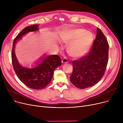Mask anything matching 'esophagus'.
Returning a JSON list of instances; mask_svg holds the SVG:
<instances>
[{
    "instance_id": "esophagus-1",
    "label": "esophagus",
    "mask_w": 123,
    "mask_h": 123,
    "mask_svg": "<svg viewBox=\"0 0 123 123\" xmlns=\"http://www.w3.org/2000/svg\"><path fill=\"white\" fill-rule=\"evenodd\" d=\"M68 62V60L67 59V58L66 57H64L63 59L62 60V64H65V63H67Z\"/></svg>"
}]
</instances>
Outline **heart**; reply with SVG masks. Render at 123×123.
Masks as SVG:
<instances>
[{"label":"heart","mask_w":123,"mask_h":123,"mask_svg":"<svg viewBox=\"0 0 123 123\" xmlns=\"http://www.w3.org/2000/svg\"><path fill=\"white\" fill-rule=\"evenodd\" d=\"M62 41L65 44H70L68 51L71 55L81 58L89 52L94 41V36L92 32L83 29H68Z\"/></svg>","instance_id":"obj_1"}]
</instances>
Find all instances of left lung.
Instances as JSON below:
<instances>
[{
	"mask_svg": "<svg viewBox=\"0 0 123 123\" xmlns=\"http://www.w3.org/2000/svg\"><path fill=\"white\" fill-rule=\"evenodd\" d=\"M109 44L102 31L97 28L91 50L79 60L73 61L70 81L77 88L84 89L98 83L104 76L108 61Z\"/></svg>",
	"mask_w": 123,
	"mask_h": 123,
	"instance_id": "left-lung-1",
	"label": "left lung"
}]
</instances>
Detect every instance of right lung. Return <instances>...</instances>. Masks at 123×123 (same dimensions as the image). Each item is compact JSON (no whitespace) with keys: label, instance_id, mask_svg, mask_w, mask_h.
<instances>
[{"label":"right lung","instance_id":"obj_1","mask_svg":"<svg viewBox=\"0 0 123 123\" xmlns=\"http://www.w3.org/2000/svg\"><path fill=\"white\" fill-rule=\"evenodd\" d=\"M39 25L29 26L23 29L14 39L11 54L13 67L18 78L30 88L40 90L47 86L51 82L54 70L61 65V59L57 55H43L31 68L22 66L18 62L15 53V47L21 37L30 32L39 30Z\"/></svg>","mask_w":123,"mask_h":123}]
</instances>
